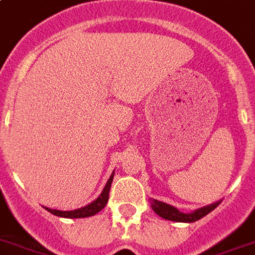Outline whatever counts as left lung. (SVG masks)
Here are the masks:
<instances>
[{
  "mask_svg": "<svg viewBox=\"0 0 255 255\" xmlns=\"http://www.w3.org/2000/svg\"><path fill=\"white\" fill-rule=\"evenodd\" d=\"M219 205H220V202H216L214 205L206 206V207L199 208V210H197L194 212H190V214H184V212L178 211L177 208L173 207V206L167 205V203H164V202L160 201H155V199H153L151 207H152V210L156 212L157 215L161 216L163 219H167V220L178 223H193L202 219L203 216L207 215V214H210Z\"/></svg>",
  "mask_w": 255,
  "mask_h": 255,
  "instance_id": "left-lung-1",
  "label": "left lung"
}]
</instances>
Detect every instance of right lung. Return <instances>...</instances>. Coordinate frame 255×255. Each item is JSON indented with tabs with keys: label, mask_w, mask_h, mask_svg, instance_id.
<instances>
[{
	"label": "right lung",
	"mask_w": 255,
	"mask_h": 255,
	"mask_svg": "<svg viewBox=\"0 0 255 255\" xmlns=\"http://www.w3.org/2000/svg\"><path fill=\"white\" fill-rule=\"evenodd\" d=\"M113 176H115V172L112 173V176L109 177L108 182L105 185L104 190L102 191V194L99 195V198L96 201H94L92 203L87 205L86 207L78 208L74 211H60V210H52V208H47L45 210L49 211L50 214H53L56 216H61V218H69V219H78V218H88V216H92L95 214H98L99 211H102L103 208L105 207L107 202L109 198V190H111V185H112Z\"/></svg>",
	"instance_id": "obj_1"
}]
</instances>
